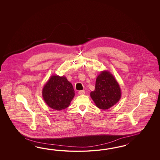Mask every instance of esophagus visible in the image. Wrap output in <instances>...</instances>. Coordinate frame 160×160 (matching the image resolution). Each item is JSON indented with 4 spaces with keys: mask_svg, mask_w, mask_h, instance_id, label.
Segmentation results:
<instances>
[{
    "mask_svg": "<svg viewBox=\"0 0 160 160\" xmlns=\"http://www.w3.org/2000/svg\"><path fill=\"white\" fill-rule=\"evenodd\" d=\"M78 94L80 95H82V94H85V91L84 90H80L78 92Z\"/></svg>",
    "mask_w": 160,
    "mask_h": 160,
    "instance_id": "34e87169",
    "label": "esophagus"
}]
</instances>
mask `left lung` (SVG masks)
Masks as SVG:
<instances>
[{"instance_id":"left-lung-1","label":"left lung","mask_w":160,"mask_h":160,"mask_svg":"<svg viewBox=\"0 0 160 160\" xmlns=\"http://www.w3.org/2000/svg\"><path fill=\"white\" fill-rule=\"evenodd\" d=\"M90 97L100 109L107 110L114 106L121 97L118 82L108 70L98 74L96 81L95 90L90 92Z\"/></svg>"}]
</instances>
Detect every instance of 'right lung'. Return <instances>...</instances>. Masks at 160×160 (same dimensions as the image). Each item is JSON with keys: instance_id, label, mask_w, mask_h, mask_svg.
<instances>
[{"instance_id": "obj_1", "label": "right lung", "mask_w": 160, "mask_h": 160, "mask_svg": "<svg viewBox=\"0 0 160 160\" xmlns=\"http://www.w3.org/2000/svg\"><path fill=\"white\" fill-rule=\"evenodd\" d=\"M73 85L65 76L53 75L44 85L42 96L51 108L58 111L69 106L74 97Z\"/></svg>"}]
</instances>
